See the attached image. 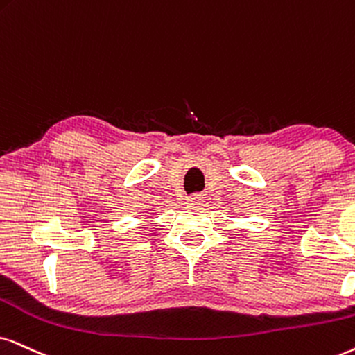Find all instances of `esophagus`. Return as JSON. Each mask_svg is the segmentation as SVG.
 <instances>
[{
    "label": "esophagus",
    "mask_w": 355,
    "mask_h": 355,
    "mask_svg": "<svg viewBox=\"0 0 355 355\" xmlns=\"http://www.w3.org/2000/svg\"><path fill=\"white\" fill-rule=\"evenodd\" d=\"M187 200L190 205H201V201H203V195H201V193H193V195L188 196Z\"/></svg>",
    "instance_id": "obj_1"
}]
</instances>
